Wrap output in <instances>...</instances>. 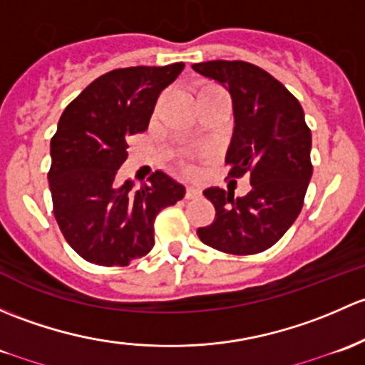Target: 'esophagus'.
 I'll return each instance as SVG.
<instances>
[{
    "mask_svg": "<svg viewBox=\"0 0 365 365\" xmlns=\"http://www.w3.org/2000/svg\"><path fill=\"white\" fill-rule=\"evenodd\" d=\"M202 195V190L197 186H187L186 187V198H197Z\"/></svg>",
    "mask_w": 365,
    "mask_h": 365,
    "instance_id": "1",
    "label": "esophagus"
}]
</instances>
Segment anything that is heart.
<instances>
[{
	"instance_id": "1",
	"label": "heart",
	"mask_w": 365,
	"mask_h": 365,
	"mask_svg": "<svg viewBox=\"0 0 365 365\" xmlns=\"http://www.w3.org/2000/svg\"><path fill=\"white\" fill-rule=\"evenodd\" d=\"M212 89H217V86L212 84V82H200V84L197 86V96L204 95V93L212 91ZM198 153H202L200 149H198V151H187L186 156H195V155H198ZM182 168H184V170H187V172L191 170V167L186 163V161H182Z\"/></svg>"
}]
</instances>
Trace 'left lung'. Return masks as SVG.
Segmentation results:
<instances>
[{"mask_svg":"<svg viewBox=\"0 0 365 365\" xmlns=\"http://www.w3.org/2000/svg\"><path fill=\"white\" fill-rule=\"evenodd\" d=\"M193 70L223 84L234 101L235 128L228 178L250 175L251 191L207 187L216 209L212 223L198 228L204 244L228 255H257L284 235L300 214L313 175L311 130L299 100L260 66L246 61L195 63Z\"/></svg>","mask_w":365,"mask_h":365,"instance_id":"8db88e82","label":"left lung"}]
</instances>
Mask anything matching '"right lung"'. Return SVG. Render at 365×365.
Masks as SVG:
<instances>
[{
	"instance_id": "obj_1",
	"label": "right lung",
	"mask_w": 365,
	"mask_h": 365,
	"mask_svg": "<svg viewBox=\"0 0 365 365\" xmlns=\"http://www.w3.org/2000/svg\"><path fill=\"white\" fill-rule=\"evenodd\" d=\"M184 63L130 66L95 78L77 96L51 138L48 186L63 237L89 264L125 267L155 246V220L184 197V186L165 172L131 191L115 186L128 158L126 138L148 130L160 93Z\"/></svg>"
}]
</instances>
